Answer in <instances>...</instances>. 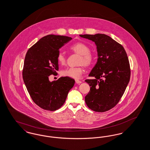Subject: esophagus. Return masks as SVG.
Here are the masks:
<instances>
[{
  "label": "esophagus",
  "instance_id": "1",
  "mask_svg": "<svg viewBox=\"0 0 150 150\" xmlns=\"http://www.w3.org/2000/svg\"><path fill=\"white\" fill-rule=\"evenodd\" d=\"M75 82H76V84H80V83H82L81 81H80V80H78V79H76V80H75Z\"/></svg>",
  "mask_w": 150,
  "mask_h": 150
}]
</instances>
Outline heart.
<instances>
[{
	"mask_svg": "<svg viewBox=\"0 0 150 150\" xmlns=\"http://www.w3.org/2000/svg\"><path fill=\"white\" fill-rule=\"evenodd\" d=\"M70 50L80 55L78 64H83L85 66H89L93 64L95 59V56L90 50L88 45L83 42L74 43L69 47ZM57 60L58 64H64L66 63V58L64 53L60 51L58 53ZM84 72L83 66L78 67H70L63 70L61 71L62 75L73 79H79Z\"/></svg>",
	"mask_w": 150,
	"mask_h": 150,
	"instance_id": "1",
	"label": "heart"
}]
</instances>
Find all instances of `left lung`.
<instances>
[{
	"mask_svg": "<svg viewBox=\"0 0 150 150\" xmlns=\"http://www.w3.org/2000/svg\"><path fill=\"white\" fill-rule=\"evenodd\" d=\"M92 40L97 45L98 60L85 80L91 86L85 97L87 106L103 112L114 107L121 99L130 78L127 54L120 44L109 36L97 34L80 35Z\"/></svg>",
	"mask_w": 150,
	"mask_h": 150,
	"instance_id": "left-lung-1",
	"label": "left lung"
}]
</instances>
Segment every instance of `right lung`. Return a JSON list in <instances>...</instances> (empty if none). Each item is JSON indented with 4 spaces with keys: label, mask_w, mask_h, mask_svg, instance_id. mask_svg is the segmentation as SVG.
<instances>
[{
    "label": "right lung",
    "mask_w": 150,
    "mask_h": 150,
    "mask_svg": "<svg viewBox=\"0 0 150 150\" xmlns=\"http://www.w3.org/2000/svg\"><path fill=\"white\" fill-rule=\"evenodd\" d=\"M71 39L66 36L48 35L26 53L22 70L23 81L31 99L44 110L53 111L59 108L75 84L74 79L67 76L49 80V76L58 71L59 48Z\"/></svg>",
    "instance_id": "obj_1"
}]
</instances>
